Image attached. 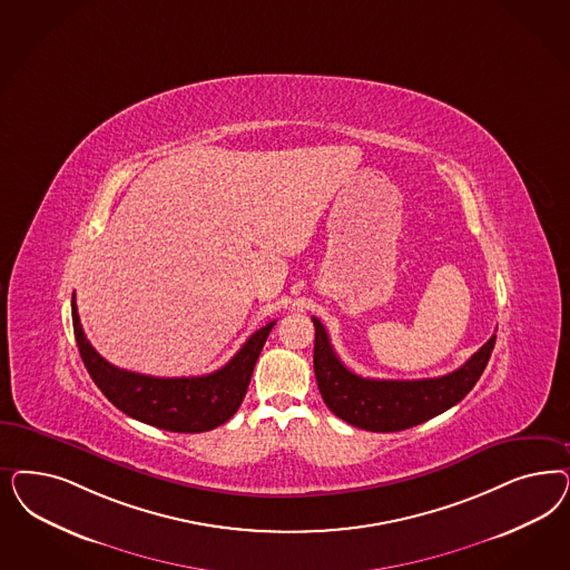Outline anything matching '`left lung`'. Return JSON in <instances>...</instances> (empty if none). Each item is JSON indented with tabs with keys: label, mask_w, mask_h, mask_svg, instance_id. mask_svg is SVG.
I'll return each instance as SVG.
<instances>
[{
	"label": "left lung",
	"mask_w": 570,
	"mask_h": 570,
	"mask_svg": "<svg viewBox=\"0 0 570 570\" xmlns=\"http://www.w3.org/2000/svg\"><path fill=\"white\" fill-rule=\"evenodd\" d=\"M314 375L331 411L361 430L399 432L428 422L460 403L476 386L495 348L493 335L460 368L430 380H368L352 373L335 354L330 335L314 318Z\"/></svg>",
	"instance_id": "1"
}]
</instances>
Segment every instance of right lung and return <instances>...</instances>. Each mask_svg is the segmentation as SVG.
<instances>
[{
    "label": "right lung",
    "mask_w": 570,
    "mask_h": 570,
    "mask_svg": "<svg viewBox=\"0 0 570 570\" xmlns=\"http://www.w3.org/2000/svg\"><path fill=\"white\" fill-rule=\"evenodd\" d=\"M75 340L81 361L100 392L138 422L169 432H207L228 422L249 386L257 356L275 321L257 330L224 367L202 377H153L115 367L105 361L81 330L77 304L71 299Z\"/></svg>",
    "instance_id": "add662e5"
}]
</instances>
